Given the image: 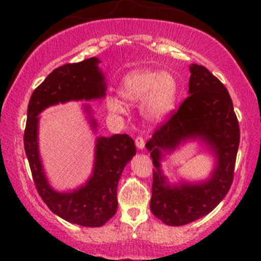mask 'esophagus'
I'll return each mask as SVG.
<instances>
[{
	"instance_id": "esophagus-1",
	"label": "esophagus",
	"mask_w": 261,
	"mask_h": 261,
	"mask_svg": "<svg viewBox=\"0 0 261 261\" xmlns=\"http://www.w3.org/2000/svg\"><path fill=\"white\" fill-rule=\"evenodd\" d=\"M135 145H136V147L139 149H142L145 147V139H143L142 136H137L136 139H135Z\"/></svg>"
}]
</instances>
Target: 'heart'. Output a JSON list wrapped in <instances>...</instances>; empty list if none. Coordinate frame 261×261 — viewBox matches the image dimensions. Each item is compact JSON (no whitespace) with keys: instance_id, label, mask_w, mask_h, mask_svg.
I'll return each mask as SVG.
<instances>
[{"instance_id":"b5f03b06","label":"heart","mask_w":261,"mask_h":261,"mask_svg":"<svg viewBox=\"0 0 261 261\" xmlns=\"http://www.w3.org/2000/svg\"><path fill=\"white\" fill-rule=\"evenodd\" d=\"M122 99L142 100V113L152 121L166 119L175 107L178 83L170 73L154 70H136L126 74L120 86ZM108 108L114 113L122 112L118 99L108 100Z\"/></svg>"}]
</instances>
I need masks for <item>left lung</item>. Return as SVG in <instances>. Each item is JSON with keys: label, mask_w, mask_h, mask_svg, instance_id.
Masks as SVG:
<instances>
[{"label": "left lung", "mask_w": 261, "mask_h": 261, "mask_svg": "<svg viewBox=\"0 0 261 261\" xmlns=\"http://www.w3.org/2000/svg\"><path fill=\"white\" fill-rule=\"evenodd\" d=\"M189 97L146 143L153 160L151 211L168 226H182L210 214L223 200L233 181L239 147L238 119L223 83L206 67L190 66ZM200 138L218 158L208 181L170 187L160 170L162 151L172 150L185 139Z\"/></svg>", "instance_id": "1"}]
</instances>
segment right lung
Segmentation results:
<instances>
[{
  "instance_id": "obj_1",
  "label": "right lung",
  "mask_w": 261,
  "mask_h": 261,
  "mask_svg": "<svg viewBox=\"0 0 261 261\" xmlns=\"http://www.w3.org/2000/svg\"><path fill=\"white\" fill-rule=\"evenodd\" d=\"M99 60L91 58L55 68L33 92L28 104L24 149L39 195L55 215L83 227H100L116 214L118 182L125 166L136 154L134 140L126 134L98 137L92 176L71 193H58L45 176L38 149V115L45 108L70 100L106 97ZM89 112L88 107H86ZM93 127L97 126L92 120Z\"/></svg>"
}]
</instances>
